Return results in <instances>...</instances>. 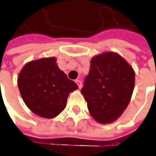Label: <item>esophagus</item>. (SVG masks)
Returning <instances> with one entry per match:
<instances>
[{"mask_svg": "<svg viewBox=\"0 0 156 156\" xmlns=\"http://www.w3.org/2000/svg\"><path fill=\"white\" fill-rule=\"evenodd\" d=\"M75 82L77 83V84L78 85V88H79V89H81V88H82V82H81V80H79V79H77V80H76Z\"/></svg>", "mask_w": 156, "mask_h": 156, "instance_id": "esophagus-1", "label": "esophagus"}]
</instances>
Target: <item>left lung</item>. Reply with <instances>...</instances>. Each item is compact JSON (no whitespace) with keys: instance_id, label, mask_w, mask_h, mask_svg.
Here are the masks:
<instances>
[{"instance_id":"8db88e82","label":"left lung","mask_w":156,"mask_h":156,"mask_svg":"<svg viewBox=\"0 0 156 156\" xmlns=\"http://www.w3.org/2000/svg\"><path fill=\"white\" fill-rule=\"evenodd\" d=\"M135 73L119 54L105 52L90 60V73L81 90L89 112L100 124L115 121L131 101Z\"/></svg>"}]
</instances>
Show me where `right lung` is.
Wrapping results in <instances>:
<instances>
[{
  "label": "right lung",
  "mask_w": 156,
  "mask_h": 156,
  "mask_svg": "<svg viewBox=\"0 0 156 156\" xmlns=\"http://www.w3.org/2000/svg\"><path fill=\"white\" fill-rule=\"evenodd\" d=\"M20 95L29 109L40 117L52 119L63 111L69 93L78 85L56 64V58L31 60L18 77Z\"/></svg>",
  "instance_id": "obj_1"
}]
</instances>
